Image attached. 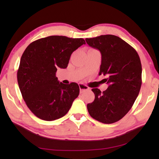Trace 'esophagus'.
<instances>
[{
	"mask_svg": "<svg viewBox=\"0 0 159 159\" xmlns=\"http://www.w3.org/2000/svg\"><path fill=\"white\" fill-rule=\"evenodd\" d=\"M79 88H80V91H81V92H83V91H85V90H89V88H88L87 85H85L84 84H82V83H80V84H79Z\"/></svg>",
	"mask_w": 159,
	"mask_h": 159,
	"instance_id": "obj_1",
	"label": "esophagus"
}]
</instances>
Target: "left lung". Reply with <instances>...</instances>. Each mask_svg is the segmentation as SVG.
Returning a JSON list of instances; mask_svg holds the SVG:
<instances>
[{
	"label": "left lung",
	"instance_id": "left-lung-1",
	"mask_svg": "<svg viewBox=\"0 0 159 159\" xmlns=\"http://www.w3.org/2000/svg\"><path fill=\"white\" fill-rule=\"evenodd\" d=\"M86 43L99 50L102 63L99 75L109 85L101 92L93 88L95 99L87 104L91 117L103 123L121 119L132 108L142 85V64L136 50L114 35L86 39Z\"/></svg>",
	"mask_w": 159,
	"mask_h": 159
}]
</instances>
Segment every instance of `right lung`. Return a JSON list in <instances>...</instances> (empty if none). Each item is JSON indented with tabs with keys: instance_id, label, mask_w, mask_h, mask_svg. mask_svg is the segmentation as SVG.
<instances>
[{
	"instance_id": "1",
	"label": "right lung",
	"mask_w": 159,
	"mask_h": 159,
	"mask_svg": "<svg viewBox=\"0 0 159 159\" xmlns=\"http://www.w3.org/2000/svg\"><path fill=\"white\" fill-rule=\"evenodd\" d=\"M83 44V39L51 36L36 40L26 48L17 82L26 104L38 118L48 121L61 118L79 96V85L60 83L56 72L66 68L72 52Z\"/></svg>"
}]
</instances>
